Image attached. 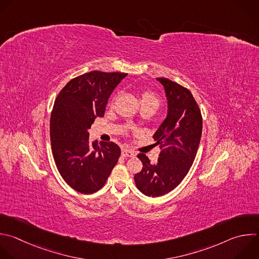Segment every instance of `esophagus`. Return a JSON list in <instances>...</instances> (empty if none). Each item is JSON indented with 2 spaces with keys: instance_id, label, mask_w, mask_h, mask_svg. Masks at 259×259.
Wrapping results in <instances>:
<instances>
[{
  "instance_id": "obj_1",
  "label": "esophagus",
  "mask_w": 259,
  "mask_h": 259,
  "mask_svg": "<svg viewBox=\"0 0 259 259\" xmlns=\"http://www.w3.org/2000/svg\"><path fill=\"white\" fill-rule=\"evenodd\" d=\"M122 155L123 156H128V157H134L135 155H136V153L134 152V151H132V150H129V149H126V148H124V149H122Z\"/></svg>"
}]
</instances>
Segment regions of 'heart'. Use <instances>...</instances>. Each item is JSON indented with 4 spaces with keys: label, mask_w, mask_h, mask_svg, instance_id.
<instances>
[{
    "label": "heart",
    "mask_w": 259,
    "mask_h": 259,
    "mask_svg": "<svg viewBox=\"0 0 259 259\" xmlns=\"http://www.w3.org/2000/svg\"><path fill=\"white\" fill-rule=\"evenodd\" d=\"M159 98L151 91H143L140 93V104L153 106L154 108H158L159 106Z\"/></svg>",
    "instance_id": "obj_1"
}]
</instances>
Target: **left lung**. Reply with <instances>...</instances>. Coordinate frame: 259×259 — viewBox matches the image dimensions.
Segmentation results:
<instances>
[{
    "label": "left lung",
    "instance_id": "1",
    "mask_svg": "<svg viewBox=\"0 0 259 259\" xmlns=\"http://www.w3.org/2000/svg\"><path fill=\"white\" fill-rule=\"evenodd\" d=\"M156 79L163 85L167 99V116L153 135L160 153L155 163L139 153L143 166L134 176L136 187L151 197L174 190L186 177L202 133L201 112L190 91L169 79Z\"/></svg>",
    "mask_w": 259,
    "mask_h": 259
}]
</instances>
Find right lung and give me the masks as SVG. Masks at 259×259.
Masks as SVG:
<instances>
[{
    "label": "right lung",
    "instance_id": "right-lung-1",
    "mask_svg": "<svg viewBox=\"0 0 259 259\" xmlns=\"http://www.w3.org/2000/svg\"><path fill=\"white\" fill-rule=\"evenodd\" d=\"M127 73L92 71L70 80L51 116V144L59 173L77 192L92 194L106 184L121 155L114 142L90 143L89 129L105 115L108 100Z\"/></svg>",
    "mask_w": 259,
    "mask_h": 259
}]
</instances>
